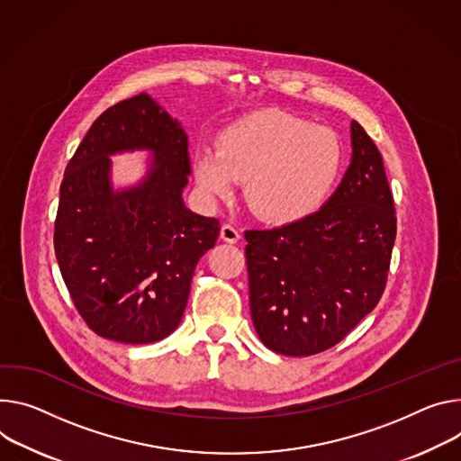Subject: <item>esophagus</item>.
<instances>
[{
	"label": "esophagus",
	"mask_w": 461,
	"mask_h": 461,
	"mask_svg": "<svg viewBox=\"0 0 461 461\" xmlns=\"http://www.w3.org/2000/svg\"><path fill=\"white\" fill-rule=\"evenodd\" d=\"M221 239L226 240V242H230V244H233V242H237V240L240 239V235H239V231H237L231 224H224V226L221 228Z\"/></svg>",
	"instance_id": "esophagus-1"
}]
</instances>
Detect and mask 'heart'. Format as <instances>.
Masks as SVG:
<instances>
[{
  "label": "heart",
  "instance_id": "heart-1",
  "mask_svg": "<svg viewBox=\"0 0 461 461\" xmlns=\"http://www.w3.org/2000/svg\"><path fill=\"white\" fill-rule=\"evenodd\" d=\"M344 165L340 138L285 112H258L226 127L217 152L196 150L193 173L209 196L226 198L244 182L252 212L276 224L302 221L323 205Z\"/></svg>",
  "mask_w": 461,
  "mask_h": 461
}]
</instances>
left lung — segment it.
<instances>
[{"mask_svg":"<svg viewBox=\"0 0 461 461\" xmlns=\"http://www.w3.org/2000/svg\"><path fill=\"white\" fill-rule=\"evenodd\" d=\"M351 161L316 213L244 233L249 311L261 342L309 357L344 340L379 303L397 219L383 156L351 121Z\"/></svg>","mask_w":461,"mask_h":461,"instance_id":"obj_1","label":"left lung"}]
</instances>
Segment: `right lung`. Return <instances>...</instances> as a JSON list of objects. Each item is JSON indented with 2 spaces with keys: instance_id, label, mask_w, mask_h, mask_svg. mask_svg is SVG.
<instances>
[{
  "instance_id": "add662e5",
  "label": "right lung",
  "mask_w": 461,
  "mask_h": 461,
  "mask_svg": "<svg viewBox=\"0 0 461 461\" xmlns=\"http://www.w3.org/2000/svg\"><path fill=\"white\" fill-rule=\"evenodd\" d=\"M147 149L148 173L115 190L111 156ZM191 163L178 119L140 94L103 112L60 185L55 254L71 300L99 337L152 344L182 321L200 258L221 231L182 193Z\"/></svg>"
}]
</instances>
